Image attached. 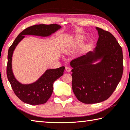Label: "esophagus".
Wrapping results in <instances>:
<instances>
[{"label":"esophagus","mask_w":130,"mask_h":130,"mask_svg":"<svg viewBox=\"0 0 130 130\" xmlns=\"http://www.w3.org/2000/svg\"><path fill=\"white\" fill-rule=\"evenodd\" d=\"M65 69H66V71H67V72H71V68H70L68 67H66Z\"/></svg>","instance_id":"esophagus-1"}]
</instances>
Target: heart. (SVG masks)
Segmentation results:
<instances>
[{
    "label": "heart",
    "instance_id": "b5f03b06",
    "mask_svg": "<svg viewBox=\"0 0 130 130\" xmlns=\"http://www.w3.org/2000/svg\"><path fill=\"white\" fill-rule=\"evenodd\" d=\"M79 41H80V42H81V41H82V39H80V40H79Z\"/></svg>",
    "mask_w": 130,
    "mask_h": 130
}]
</instances>
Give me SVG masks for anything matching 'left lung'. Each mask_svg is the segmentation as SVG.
I'll list each match as a JSON object with an SVG mask.
<instances>
[{"instance_id": "1", "label": "left lung", "mask_w": 130, "mask_h": 130, "mask_svg": "<svg viewBox=\"0 0 130 130\" xmlns=\"http://www.w3.org/2000/svg\"><path fill=\"white\" fill-rule=\"evenodd\" d=\"M96 46L92 51L72 61V90L84 104H96L110 97L121 79L123 51L110 32L96 27Z\"/></svg>"}]
</instances>
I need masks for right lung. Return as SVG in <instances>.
I'll return each mask as SVG.
<instances>
[{
	"instance_id": "right-lung-1",
	"label": "right lung",
	"mask_w": 130,
	"mask_h": 130,
	"mask_svg": "<svg viewBox=\"0 0 130 130\" xmlns=\"http://www.w3.org/2000/svg\"><path fill=\"white\" fill-rule=\"evenodd\" d=\"M57 24H40L26 28L18 35L8 51L7 76L14 93L17 97L26 104L36 105L45 104L53 91V84L63 75L65 67L57 69H47L36 82L30 84H22L16 79L12 69V57L14 51L25 35L48 37L60 29Z\"/></svg>"
}]
</instances>
